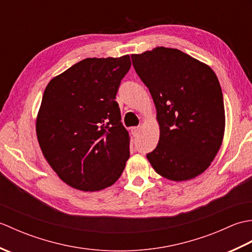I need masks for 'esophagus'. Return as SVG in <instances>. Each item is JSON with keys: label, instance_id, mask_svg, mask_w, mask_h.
Returning <instances> with one entry per match:
<instances>
[{"label": "esophagus", "instance_id": "1", "mask_svg": "<svg viewBox=\"0 0 252 252\" xmlns=\"http://www.w3.org/2000/svg\"><path fill=\"white\" fill-rule=\"evenodd\" d=\"M131 132H132L133 136H137L141 132V127L140 126H133V127H131Z\"/></svg>", "mask_w": 252, "mask_h": 252}]
</instances>
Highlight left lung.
<instances>
[{
  "instance_id": "obj_1",
  "label": "left lung",
  "mask_w": 252,
  "mask_h": 252,
  "mask_svg": "<svg viewBox=\"0 0 252 252\" xmlns=\"http://www.w3.org/2000/svg\"><path fill=\"white\" fill-rule=\"evenodd\" d=\"M131 58L157 109L159 143L147 154L148 161L171 181L196 178L217 156L225 129L216 73L180 50L163 46Z\"/></svg>"
}]
</instances>
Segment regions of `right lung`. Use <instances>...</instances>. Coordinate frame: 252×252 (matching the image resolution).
<instances>
[{
    "mask_svg": "<svg viewBox=\"0 0 252 252\" xmlns=\"http://www.w3.org/2000/svg\"><path fill=\"white\" fill-rule=\"evenodd\" d=\"M129 55L85 58L45 88L35 130L46 161L76 189L96 191L120 178L130 157L129 132L116 95Z\"/></svg>",
    "mask_w": 252,
    "mask_h": 252,
    "instance_id": "1",
    "label": "right lung"
}]
</instances>
